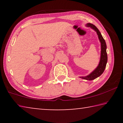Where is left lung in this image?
Wrapping results in <instances>:
<instances>
[{
  "instance_id": "obj_1",
  "label": "left lung",
  "mask_w": 123,
  "mask_h": 123,
  "mask_svg": "<svg viewBox=\"0 0 123 123\" xmlns=\"http://www.w3.org/2000/svg\"><path fill=\"white\" fill-rule=\"evenodd\" d=\"M87 26L88 27H91L93 29L97 32L100 41L101 42V56L100 60L98 66L92 73L88 75V76L85 77H81L83 79L87 80H93L94 79H96L98 77L100 76L103 73V72L106 68V63L107 62V55L106 53V44L105 39L103 38V36L100 32L99 30H98L96 26L92 24L88 23L87 24Z\"/></svg>"
}]
</instances>
